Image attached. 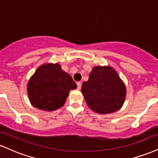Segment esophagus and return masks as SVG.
I'll return each mask as SVG.
<instances>
[{"label":"esophagus","mask_w":158,"mask_h":158,"mask_svg":"<svg viewBox=\"0 0 158 158\" xmlns=\"http://www.w3.org/2000/svg\"><path fill=\"white\" fill-rule=\"evenodd\" d=\"M77 88L78 89H81V82H80V81H78V82L77 83Z\"/></svg>","instance_id":"1"}]
</instances>
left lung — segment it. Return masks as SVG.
Instances as JSON below:
<instances>
[{
    "instance_id": "8db88e82",
    "label": "left lung",
    "mask_w": 158,
    "mask_h": 158,
    "mask_svg": "<svg viewBox=\"0 0 158 158\" xmlns=\"http://www.w3.org/2000/svg\"><path fill=\"white\" fill-rule=\"evenodd\" d=\"M87 105L94 112L110 114L122 108L126 97L124 82L110 66H95L81 85Z\"/></svg>"
}]
</instances>
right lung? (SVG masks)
<instances>
[{
  "instance_id": "obj_1",
  "label": "right lung",
  "mask_w": 158,
  "mask_h": 158,
  "mask_svg": "<svg viewBox=\"0 0 158 158\" xmlns=\"http://www.w3.org/2000/svg\"><path fill=\"white\" fill-rule=\"evenodd\" d=\"M77 88L72 77L59 63H47L38 68L29 79L27 94L36 108L52 111L64 106L70 90Z\"/></svg>"
}]
</instances>
